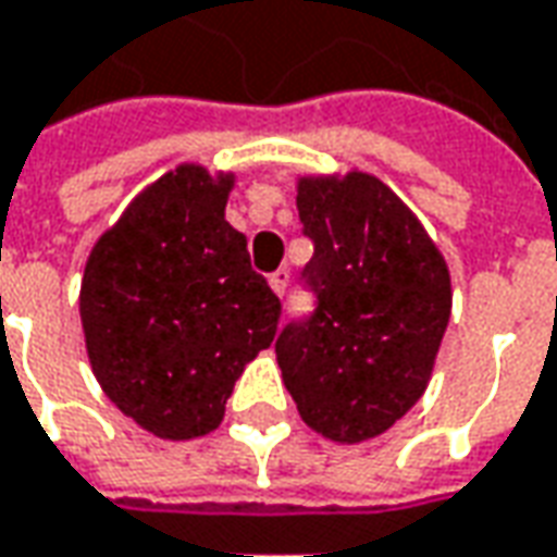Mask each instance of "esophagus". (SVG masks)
<instances>
[{
    "label": "esophagus",
    "mask_w": 557,
    "mask_h": 557,
    "mask_svg": "<svg viewBox=\"0 0 557 557\" xmlns=\"http://www.w3.org/2000/svg\"><path fill=\"white\" fill-rule=\"evenodd\" d=\"M268 286L274 289V295H280V298H283V295H286V286H289V271H286V268H280L277 274H271Z\"/></svg>",
    "instance_id": "esophagus-1"
}]
</instances>
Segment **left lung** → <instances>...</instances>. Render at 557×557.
<instances>
[{
  "mask_svg": "<svg viewBox=\"0 0 557 557\" xmlns=\"http://www.w3.org/2000/svg\"><path fill=\"white\" fill-rule=\"evenodd\" d=\"M295 193L319 307L277 337L283 383L317 434L373 441L431 383L453 313L449 265L419 216L368 171L301 174Z\"/></svg>",
  "mask_w": 557,
  "mask_h": 557,
  "instance_id": "1",
  "label": "left lung"
}]
</instances>
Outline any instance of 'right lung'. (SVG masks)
I'll use <instances>...</instances> for the list:
<instances>
[{
    "label": "right lung",
    "mask_w": 557,
    "mask_h": 557,
    "mask_svg": "<svg viewBox=\"0 0 557 557\" xmlns=\"http://www.w3.org/2000/svg\"><path fill=\"white\" fill-rule=\"evenodd\" d=\"M235 171L181 162L132 198L81 277L89 368L159 441L220 428L244 368L271 346L280 301L225 220Z\"/></svg>",
    "instance_id": "obj_1"
}]
</instances>
